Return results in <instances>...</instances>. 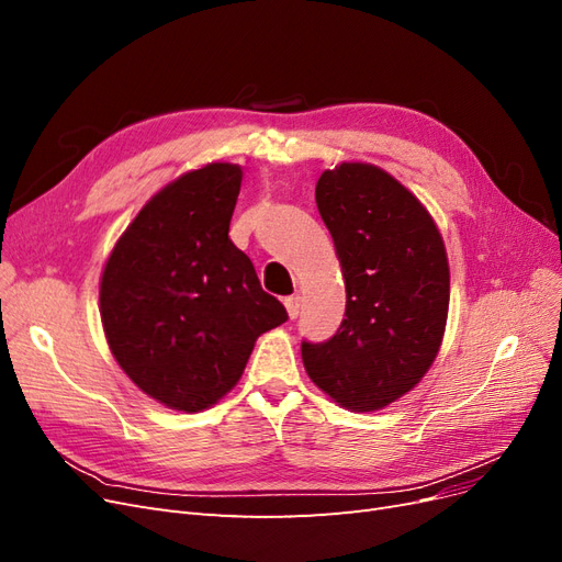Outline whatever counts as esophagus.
Segmentation results:
<instances>
[{
  "label": "esophagus",
  "mask_w": 562,
  "mask_h": 562,
  "mask_svg": "<svg viewBox=\"0 0 562 562\" xmlns=\"http://www.w3.org/2000/svg\"><path fill=\"white\" fill-rule=\"evenodd\" d=\"M283 304H285V312H288V316H291V318H297V316H300V310H302V297H300V295L285 297V300H283Z\"/></svg>",
  "instance_id": "obj_1"
}]
</instances>
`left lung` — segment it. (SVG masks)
<instances>
[{"label": "left lung", "mask_w": 562, "mask_h": 562, "mask_svg": "<svg viewBox=\"0 0 562 562\" xmlns=\"http://www.w3.org/2000/svg\"><path fill=\"white\" fill-rule=\"evenodd\" d=\"M347 310L328 342H302L310 380L351 413H375L436 361L450 307L443 236L422 201L375 164L342 161L316 182Z\"/></svg>", "instance_id": "8db88e82"}]
</instances>
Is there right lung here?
Here are the masks:
<instances>
[{"label":"right lung","mask_w":562,"mask_h":562,"mask_svg":"<svg viewBox=\"0 0 562 562\" xmlns=\"http://www.w3.org/2000/svg\"><path fill=\"white\" fill-rule=\"evenodd\" d=\"M239 164L187 171L119 236L100 277V318L131 382L171 411L201 413L241 380L255 339L288 321L229 239Z\"/></svg>","instance_id":"add662e5"}]
</instances>
